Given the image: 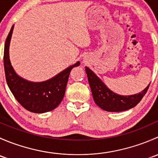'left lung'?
<instances>
[{"label": "left lung", "mask_w": 158, "mask_h": 158, "mask_svg": "<svg viewBox=\"0 0 158 158\" xmlns=\"http://www.w3.org/2000/svg\"><path fill=\"white\" fill-rule=\"evenodd\" d=\"M85 73L95 104L106 111H123L132 109L140 102L147 92L150 83L139 93L130 95H121L109 89L97 75L85 66Z\"/></svg>", "instance_id": "obj_1"}]
</instances>
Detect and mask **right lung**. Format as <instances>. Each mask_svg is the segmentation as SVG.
Segmentation results:
<instances>
[{
  "label": "right lung",
  "mask_w": 158,
  "mask_h": 158,
  "mask_svg": "<svg viewBox=\"0 0 158 158\" xmlns=\"http://www.w3.org/2000/svg\"><path fill=\"white\" fill-rule=\"evenodd\" d=\"M13 25L4 44V66L6 80L10 92L19 103L27 111L45 113L55 109L64 97L70 72L79 66L80 62L69 66L51 79L43 82H32L19 76L12 66L10 60V44Z\"/></svg>",
  "instance_id": "add662e5"
}]
</instances>
